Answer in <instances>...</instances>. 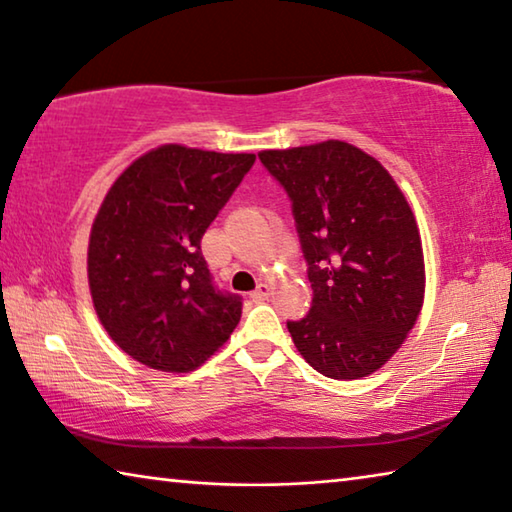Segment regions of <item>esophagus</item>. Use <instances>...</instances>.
I'll list each match as a JSON object with an SVG mask.
<instances>
[{
  "label": "esophagus",
  "mask_w": 512,
  "mask_h": 512,
  "mask_svg": "<svg viewBox=\"0 0 512 512\" xmlns=\"http://www.w3.org/2000/svg\"><path fill=\"white\" fill-rule=\"evenodd\" d=\"M272 295V286L270 283H261V286H258L254 292H251V299L254 301H263V299H267Z\"/></svg>",
  "instance_id": "obj_1"
}]
</instances>
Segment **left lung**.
Masks as SVG:
<instances>
[{"instance_id":"1","label":"left lung","mask_w":512,"mask_h":512,"mask_svg":"<svg viewBox=\"0 0 512 512\" xmlns=\"http://www.w3.org/2000/svg\"><path fill=\"white\" fill-rule=\"evenodd\" d=\"M292 199L313 306L288 322L308 365L363 379L404 345L424 306L415 213L390 172L345 140L258 152Z\"/></svg>"}]
</instances>
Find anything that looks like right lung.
<instances>
[{
  "label": "right lung",
  "mask_w": 512,
  "mask_h": 512,
  "mask_svg": "<svg viewBox=\"0 0 512 512\" xmlns=\"http://www.w3.org/2000/svg\"><path fill=\"white\" fill-rule=\"evenodd\" d=\"M254 161L170 142L108 188L90 229L88 286L106 333L138 363L192 372L238 326L242 301L213 286L201 236Z\"/></svg>",
  "instance_id": "1"
}]
</instances>
